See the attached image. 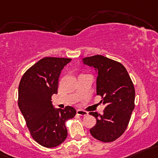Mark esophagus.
I'll use <instances>...</instances> for the list:
<instances>
[{
  "instance_id": "1",
  "label": "esophagus",
  "mask_w": 158,
  "mask_h": 158,
  "mask_svg": "<svg viewBox=\"0 0 158 158\" xmlns=\"http://www.w3.org/2000/svg\"><path fill=\"white\" fill-rule=\"evenodd\" d=\"M76 113H77V115H81V116H86V115H88V112H85V111L81 110H76Z\"/></svg>"
}]
</instances>
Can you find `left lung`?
<instances>
[{
    "mask_svg": "<svg viewBox=\"0 0 158 158\" xmlns=\"http://www.w3.org/2000/svg\"><path fill=\"white\" fill-rule=\"evenodd\" d=\"M82 63L98 73L97 94L106 106L103 114L89 112L97 123L90 129L93 137L110 143L124 133L134 109L135 89L127 70L121 63L103 55L82 59Z\"/></svg>",
    "mask_w": 158,
    "mask_h": 158,
    "instance_id": "1",
    "label": "left lung"
}]
</instances>
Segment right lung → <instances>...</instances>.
Here are the masks:
<instances>
[{
  "label": "right lung",
  "instance_id": "right-lung-1",
  "mask_svg": "<svg viewBox=\"0 0 158 158\" xmlns=\"http://www.w3.org/2000/svg\"><path fill=\"white\" fill-rule=\"evenodd\" d=\"M70 58H42L21 79L18 104L33 139L46 148L61 144L67 136L65 122L76 113L73 107L55 109L52 96L58 93L60 72Z\"/></svg>",
  "mask_w": 158,
  "mask_h": 158
}]
</instances>
